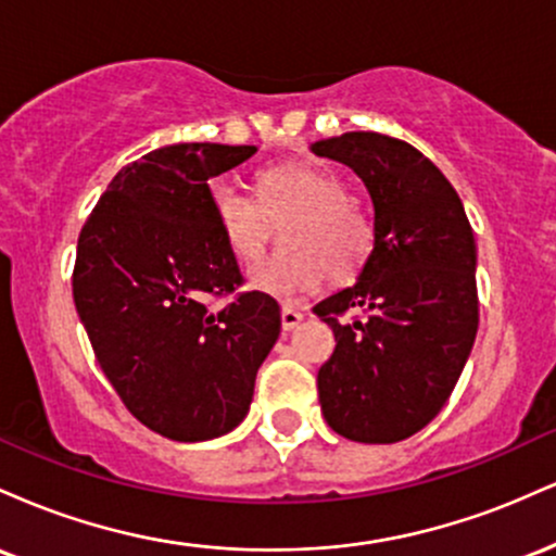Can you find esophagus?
Listing matches in <instances>:
<instances>
[{"label":"esophagus","mask_w":556,"mask_h":556,"mask_svg":"<svg viewBox=\"0 0 556 556\" xmlns=\"http://www.w3.org/2000/svg\"><path fill=\"white\" fill-rule=\"evenodd\" d=\"M300 321H303V311H298L295 305H282V329L285 331H292Z\"/></svg>","instance_id":"34e87169"}]
</instances>
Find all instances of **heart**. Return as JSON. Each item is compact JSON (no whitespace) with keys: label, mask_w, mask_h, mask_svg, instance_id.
I'll use <instances>...</instances> for the list:
<instances>
[{"label":"heart","mask_w":556,"mask_h":556,"mask_svg":"<svg viewBox=\"0 0 556 556\" xmlns=\"http://www.w3.org/2000/svg\"><path fill=\"white\" fill-rule=\"evenodd\" d=\"M258 201L227 182L212 185V212L229 251L242 261L264 253L271 222H287V251L258 261L248 285L264 295L292 300L316 290L324 277L350 279L371 251L374 229L331 169L292 162L261 172Z\"/></svg>","instance_id":"b5f03b06"}]
</instances>
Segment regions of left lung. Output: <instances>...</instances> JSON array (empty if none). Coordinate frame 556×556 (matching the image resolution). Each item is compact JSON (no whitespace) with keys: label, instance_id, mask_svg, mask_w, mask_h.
<instances>
[{"label":"left lung","instance_id":"left-lung-1","mask_svg":"<svg viewBox=\"0 0 556 556\" xmlns=\"http://www.w3.org/2000/svg\"><path fill=\"white\" fill-rule=\"evenodd\" d=\"M311 151L348 164L374 203L358 282L314 308L337 340L318 368L321 413L353 442H402L437 418L473 348V229L450 180L405 140L344 132ZM350 307L367 316L340 323Z\"/></svg>","mask_w":556,"mask_h":556}]
</instances>
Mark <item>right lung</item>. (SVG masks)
I'll return each mask as SVG.
<instances>
[{"label":"right lung","instance_id":"obj_1","mask_svg":"<svg viewBox=\"0 0 556 556\" xmlns=\"http://www.w3.org/2000/svg\"><path fill=\"white\" fill-rule=\"evenodd\" d=\"M256 146L175 143L114 175L80 229L73 298L114 392L140 424L206 442L245 418L256 374L282 329L279 305L240 292L238 258L208 180Z\"/></svg>","mask_w":556,"mask_h":556}]
</instances>
